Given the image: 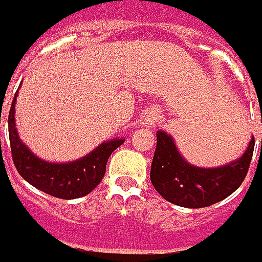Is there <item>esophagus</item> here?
Returning <instances> with one entry per match:
<instances>
[{
	"label": "esophagus",
	"instance_id": "1",
	"mask_svg": "<svg viewBox=\"0 0 262 262\" xmlns=\"http://www.w3.org/2000/svg\"><path fill=\"white\" fill-rule=\"evenodd\" d=\"M159 111H156V109H150L148 112H147V116H146V121L147 124L150 126H155L159 122Z\"/></svg>",
	"mask_w": 262,
	"mask_h": 262
}]
</instances>
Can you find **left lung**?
<instances>
[{"label": "left lung", "instance_id": "obj_1", "mask_svg": "<svg viewBox=\"0 0 262 262\" xmlns=\"http://www.w3.org/2000/svg\"><path fill=\"white\" fill-rule=\"evenodd\" d=\"M156 136L150 181L166 201L186 208L213 206L233 194L247 176L255 146L252 137L245 153L236 160L219 167H198L179 153L170 134L157 131Z\"/></svg>", "mask_w": 262, "mask_h": 262}]
</instances>
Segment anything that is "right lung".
<instances>
[{"label":"right lung","mask_w":262,"mask_h":262,"mask_svg":"<svg viewBox=\"0 0 262 262\" xmlns=\"http://www.w3.org/2000/svg\"><path fill=\"white\" fill-rule=\"evenodd\" d=\"M17 96L18 92L14 95L8 114V134L13 162L18 173L30 185L56 198L74 200L92 192L105 176L109 156L125 141V138H112L103 141L86 156L73 162L55 163L43 160L36 156L18 136L14 116Z\"/></svg>","instance_id":"obj_1"}]
</instances>
